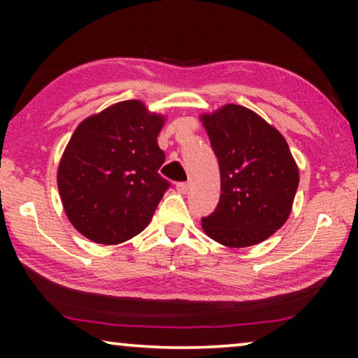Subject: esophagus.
I'll list each match as a JSON object with an SVG mask.
<instances>
[{
  "label": "esophagus",
  "instance_id": "34e87169",
  "mask_svg": "<svg viewBox=\"0 0 358 358\" xmlns=\"http://www.w3.org/2000/svg\"><path fill=\"white\" fill-rule=\"evenodd\" d=\"M176 189H178V192L180 194H187L189 189H190V184L189 182H179L176 185Z\"/></svg>",
  "mask_w": 358,
  "mask_h": 358
}]
</instances>
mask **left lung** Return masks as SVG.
<instances>
[{
  "instance_id": "left-lung-1",
  "label": "left lung",
  "mask_w": 358,
  "mask_h": 358,
  "mask_svg": "<svg viewBox=\"0 0 358 358\" xmlns=\"http://www.w3.org/2000/svg\"><path fill=\"white\" fill-rule=\"evenodd\" d=\"M218 158L222 194L202 220L208 238L227 248L266 241L290 217L300 173L287 140L248 107L224 104L200 114Z\"/></svg>"
}]
</instances>
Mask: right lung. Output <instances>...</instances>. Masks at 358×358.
<instances>
[{
    "instance_id": "1",
    "label": "right lung",
    "mask_w": 358,
    "mask_h": 358,
    "mask_svg": "<svg viewBox=\"0 0 358 358\" xmlns=\"http://www.w3.org/2000/svg\"><path fill=\"white\" fill-rule=\"evenodd\" d=\"M166 115L138 99L86 117L73 131L57 169L66 218L97 244H120L143 231L168 180L158 135Z\"/></svg>"
}]
</instances>
